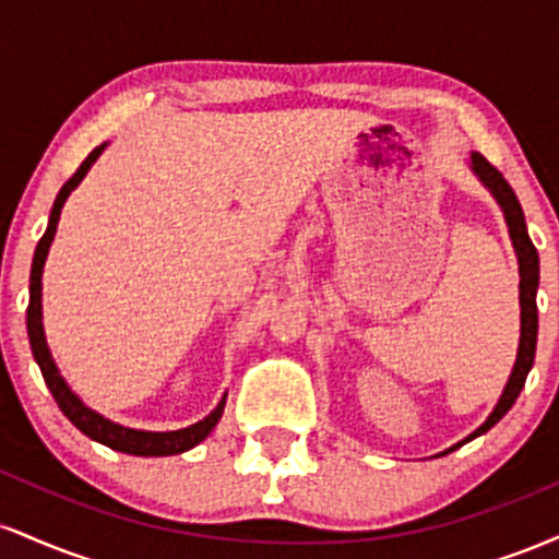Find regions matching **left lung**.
<instances>
[{
	"label": "left lung",
	"mask_w": 559,
	"mask_h": 559,
	"mask_svg": "<svg viewBox=\"0 0 559 559\" xmlns=\"http://www.w3.org/2000/svg\"><path fill=\"white\" fill-rule=\"evenodd\" d=\"M473 170H476V176L480 178V181L489 186L491 194L497 197L499 207L504 210V221H507V226H510V239H512V243H515L518 262H521V346H518V360H515V368H512L510 381H507V386H504L502 400H499L497 407H493L489 420H486L484 426L478 428V431H473L471 436H467L465 441L476 439V436L489 431L493 423L502 420L507 409L515 404L518 394H521V389L525 383V376H528L531 365H534L536 333H538V312H536L538 252H536L534 241H531L528 228H525V217H523L521 202H518L512 186L504 181L502 173L493 168V165L486 157L473 155ZM465 441H460L457 447H463ZM457 447H452V449H457ZM452 449H449V452H452Z\"/></svg>",
	"instance_id": "8db88e82"
}]
</instances>
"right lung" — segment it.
Here are the masks:
<instances>
[{
	"instance_id": "right-lung-1",
	"label": "right lung",
	"mask_w": 559,
	"mask_h": 559,
	"mask_svg": "<svg viewBox=\"0 0 559 559\" xmlns=\"http://www.w3.org/2000/svg\"><path fill=\"white\" fill-rule=\"evenodd\" d=\"M105 150V144L96 146V150L88 155L83 163L79 165V170L68 178L66 186L60 189V194L55 199L52 215H49V226L44 230L41 241H38L36 254H34V267H31V299H28V316H25V323H28V338H31V349H34V357L41 368L44 381H47L49 391H52L57 407L66 413V418L79 428L81 433H86L88 439L99 441V444L118 449V452L126 454H139V457H165V454H181L186 449L197 447L199 441L207 439V433L213 431L221 420L223 407H226V396H223L221 404L207 415L204 420L194 423V426L181 428V431H168V433H150V431H133V428H123L118 423L105 420L102 415H96L94 409H88L73 391L68 389V383L62 381L60 370L52 360L47 349V338H44V325H41V271H44V260H47L49 243L55 239L57 230V221H60V210L66 204V199L70 191L79 186V181L86 176V170L92 168V163L99 157V152Z\"/></svg>"
}]
</instances>
